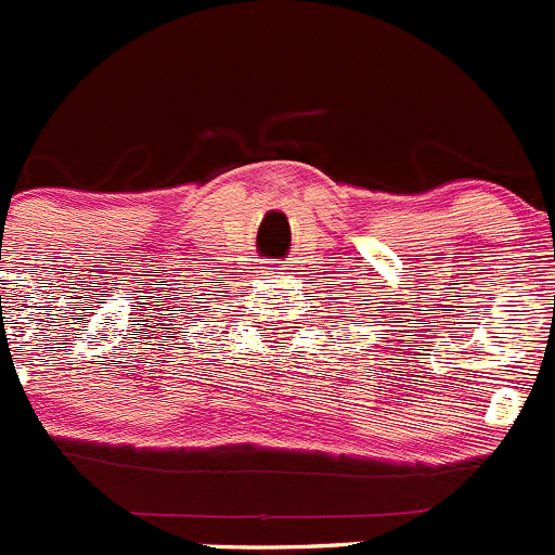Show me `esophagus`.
I'll return each mask as SVG.
<instances>
[{
    "label": "esophagus",
    "instance_id": "34e87169",
    "mask_svg": "<svg viewBox=\"0 0 555 555\" xmlns=\"http://www.w3.org/2000/svg\"><path fill=\"white\" fill-rule=\"evenodd\" d=\"M263 269H269V274H274V278H278V274H283L281 263H269V267H263Z\"/></svg>",
    "mask_w": 555,
    "mask_h": 555
}]
</instances>
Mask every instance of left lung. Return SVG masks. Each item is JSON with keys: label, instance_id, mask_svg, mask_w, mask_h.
I'll use <instances>...</instances> for the list:
<instances>
[{"label": "left lung", "instance_id": "obj_1", "mask_svg": "<svg viewBox=\"0 0 555 555\" xmlns=\"http://www.w3.org/2000/svg\"><path fill=\"white\" fill-rule=\"evenodd\" d=\"M348 319H353V315H348Z\"/></svg>", "mask_w": 555, "mask_h": 555}]
</instances>
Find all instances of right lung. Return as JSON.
<instances>
[{
    "mask_svg": "<svg viewBox=\"0 0 555 555\" xmlns=\"http://www.w3.org/2000/svg\"><path fill=\"white\" fill-rule=\"evenodd\" d=\"M171 319H177V315H171ZM193 321H198V319H193Z\"/></svg>",
    "mask_w": 555,
    "mask_h": 555,
    "instance_id": "add662e5",
    "label": "right lung"
}]
</instances>
